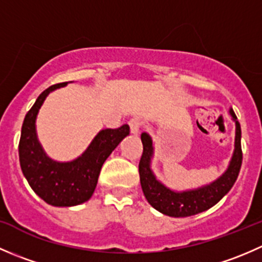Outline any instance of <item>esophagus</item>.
Here are the masks:
<instances>
[{"label":"esophagus","instance_id":"esophagus-1","mask_svg":"<svg viewBox=\"0 0 262 262\" xmlns=\"http://www.w3.org/2000/svg\"><path fill=\"white\" fill-rule=\"evenodd\" d=\"M129 126H130V132H132V133H133V134H138L139 133V129H141V126H142L141 119L132 118L130 120H129Z\"/></svg>","mask_w":262,"mask_h":262}]
</instances>
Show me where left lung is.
I'll return each instance as SVG.
<instances>
[{"mask_svg":"<svg viewBox=\"0 0 262 262\" xmlns=\"http://www.w3.org/2000/svg\"><path fill=\"white\" fill-rule=\"evenodd\" d=\"M229 115L236 124V137H234V150L228 167L216 180L196 189L178 191L167 187L156 178L150 168V162L155 153L152 138L148 133H142L143 155L139 162V178H141L144 196L156 210L175 218L195 215L215 205L232 189L241 170L242 149L241 125L232 109H229Z\"/></svg>","mask_w":262,"mask_h":262,"instance_id":"obj_1","label":"left lung"}]
</instances>
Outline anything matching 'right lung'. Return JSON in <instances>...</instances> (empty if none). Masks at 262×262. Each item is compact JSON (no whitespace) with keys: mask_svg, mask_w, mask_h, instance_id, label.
I'll list each match as a JSON object with an SVG mask.
<instances>
[{"mask_svg":"<svg viewBox=\"0 0 262 262\" xmlns=\"http://www.w3.org/2000/svg\"><path fill=\"white\" fill-rule=\"evenodd\" d=\"M67 83L53 84L39 95L24 119L18 143L24 176L34 192L53 207H75L87 202L96 189L104 162L130 132L128 124L118 129H102L76 160L68 162L52 160L36 136V116L50 92Z\"/></svg>","mask_w":262,"mask_h":262,"instance_id":"1","label":"right lung"}]
</instances>
